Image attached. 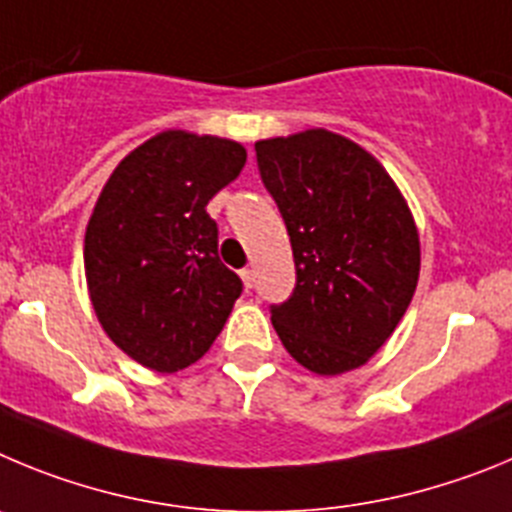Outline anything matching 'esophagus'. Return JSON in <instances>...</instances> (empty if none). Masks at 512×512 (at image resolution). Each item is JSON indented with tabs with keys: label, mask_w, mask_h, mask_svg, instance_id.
Here are the masks:
<instances>
[{
	"label": "esophagus",
	"mask_w": 512,
	"mask_h": 512,
	"mask_svg": "<svg viewBox=\"0 0 512 512\" xmlns=\"http://www.w3.org/2000/svg\"><path fill=\"white\" fill-rule=\"evenodd\" d=\"M239 278H242L245 288H252V285H255V270H252V267H245V270L239 273Z\"/></svg>",
	"instance_id": "obj_1"
}]
</instances>
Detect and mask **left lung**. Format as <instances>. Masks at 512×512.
I'll use <instances>...</instances> for the list:
<instances>
[{"mask_svg": "<svg viewBox=\"0 0 512 512\" xmlns=\"http://www.w3.org/2000/svg\"><path fill=\"white\" fill-rule=\"evenodd\" d=\"M260 176L288 227L296 290L273 326L298 365H367L411 303L421 242L408 201L365 147L313 130L255 142Z\"/></svg>", "mask_w": 512, "mask_h": 512, "instance_id": "obj_1", "label": "left lung"}]
</instances>
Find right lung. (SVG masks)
Segmentation results:
<instances>
[{
  "instance_id": "1",
  "label": "right lung",
  "mask_w": 512,
  "mask_h": 512,
  "mask_svg": "<svg viewBox=\"0 0 512 512\" xmlns=\"http://www.w3.org/2000/svg\"><path fill=\"white\" fill-rule=\"evenodd\" d=\"M245 163V147L227 137L165 130L124 155L101 188L84 237L91 306L147 370L199 362L242 293L206 204Z\"/></svg>"
}]
</instances>
